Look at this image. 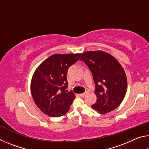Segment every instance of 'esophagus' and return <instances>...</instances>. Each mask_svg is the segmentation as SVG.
Masks as SVG:
<instances>
[{"label": "esophagus", "instance_id": "34e87169", "mask_svg": "<svg viewBox=\"0 0 149 149\" xmlns=\"http://www.w3.org/2000/svg\"><path fill=\"white\" fill-rule=\"evenodd\" d=\"M89 94V93L88 92H85V93H81V94H80V96L81 97H85V96H86L87 95H88Z\"/></svg>", "mask_w": 149, "mask_h": 149}]
</instances>
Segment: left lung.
<instances>
[{
	"label": "left lung",
	"instance_id": "1",
	"mask_svg": "<svg viewBox=\"0 0 149 149\" xmlns=\"http://www.w3.org/2000/svg\"><path fill=\"white\" fill-rule=\"evenodd\" d=\"M84 61L93 74L97 101L91 105L100 114H106L118 107L127 91V77L124 70L112 55L102 50L82 54Z\"/></svg>",
	"mask_w": 149,
	"mask_h": 149
}]
</instances>
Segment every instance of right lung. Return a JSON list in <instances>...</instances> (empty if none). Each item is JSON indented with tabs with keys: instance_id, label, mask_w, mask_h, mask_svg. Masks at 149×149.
<instances>
[{
	"instance_id": "obj_1",
	"label": "right lung",
	"mask_w": 149,
	"mask_h": 149,
	"mask_svg": "<svg viewBox=\"0 0 149 149\" xmlns=\"http://www.w3.org/2000/svg\"><path fill=\"white\" fill-rule=\"evenodd\" d=\"M77 54H55L45 60L35 70L31 82V92L35 104L44 114L60 117L69 110L75 99L68 87L67 72L81 56Z\"/></svg>"
}]
</instances>
